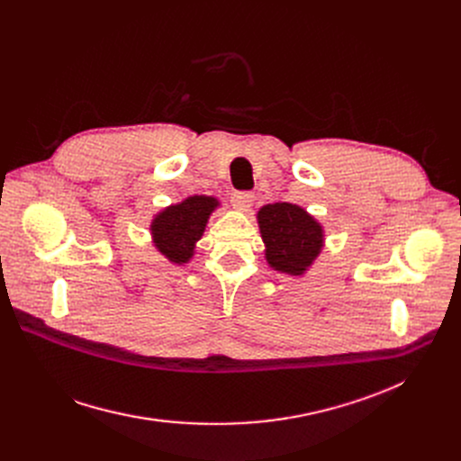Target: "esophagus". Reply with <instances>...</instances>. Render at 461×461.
Listing matches in <instances>:
<instances>
[{"label":"esophagus","mask_w":461,"mask_h":461,"mask_svg":"<svg viewBox=\"0 0 461 461\" xmlns=\"http://www.w3.org/2000/svg\"><path fill=\"white\" fill-rule=\"evenodd\" d=\"M252 203H254V194L250 192H235L231 196V205L237 211L247 212L252 207Z\"/></svg>","instance_id":"esophagus-1"}]
</instances>
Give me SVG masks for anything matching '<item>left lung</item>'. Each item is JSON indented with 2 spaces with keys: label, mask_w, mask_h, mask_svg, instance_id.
Returning <instances> with one entry per match:
<instances>
[{
  "label": "left lung",
  "mask_w": 461,
  "mask_h": 461,
  "mask_svg": "<svg viewBox=\"0 0 461 461\" xmlns=\"http://www.w3.org/2000/svg\"><path fill=\"white\" fill-rule=\"evenodd\" d=\"M256 218L265 243V259L278 273L303 276L325 247L323 226L299 205L267 203Z\"/></svg>",
  "instance_id": "obj_1"
}]
</instances>
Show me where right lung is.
<instances>
[{"mask_svg": "<svg viewBox=\"0 0 461 461\" xmlns=\"http://www.w3.org/2000/svg\"><path fill=\"white\" fill-rule=\"evenodd\" d=\"M218 205L221 202L212 196H188L179 203L164 207L153 216L149 226L155 249L169 263H188L205 231L209 216Z\"/></svg>", "mask_w": 461, "mask_h": 461, "instance_id": "add662e5", "label": "right lung"}]
</instances>
